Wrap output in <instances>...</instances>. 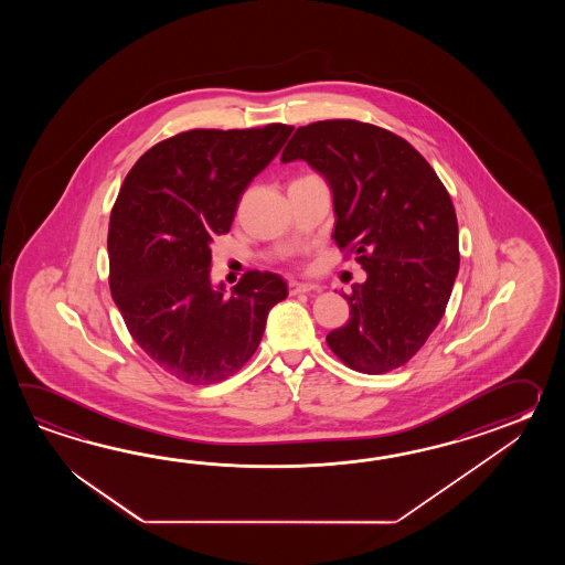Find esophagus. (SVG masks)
Segmentation results:
<instances>
[{"instance_id": "obj_1", "label": "esophagus", "mask_w": 565, "mask_h": 565, "mask_svg": "<svg viewBox=\"0 0 565 565\" xmlns=\"http://www.w3.org/2000/svg\"><path fill=\"white\" fill-rule=\"evenodd\" d=\"M288 290H290V295H300V292H319L321 287H319V285H311V282L290 280V282H288Z\"/></svg>"}]
</instances>
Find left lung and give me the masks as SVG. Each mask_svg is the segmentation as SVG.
I'll return each mask as SVG.
<instances>
[{"instance_id":"1","label":"left lung","mask_w":565,"mask_h":565,"mask_svg":"<svg viewBox=\"0 0 565 565\" xmlns=\"http://www.w3.org/2000/svg\"><path fill=\"white\" fill-rule=\"evenodd\" d=\"M305 159L333 190V241L367 273L348 323L327 345L361 373L408 363L440 323L455 287L457 212L430 163L396 132L353 119L299 127L280 161Z\"/></svg>"}]
</instances>
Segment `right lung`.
I'll list each match as a JSON object with an SVG mask.
<instances>
[{
	"instance_id": "1",
	"label": "right lung",
	"mask_w": 565,
	"mask_h": 565,
	"mask_svg": "<svg viewBox=\"0 0 565 565\" xmlns=\"http://www.w3.org/2000/svg\"><path fill=\"white\" fill-rule=\"evenodd\" d=\"M295 127L192 129L153 145L122 181L108 222V285L135 343L192 385L224 382L250 360L268 311L287 299L275 273L212 287V241Z\"/></svg>"
}]
</instances>
